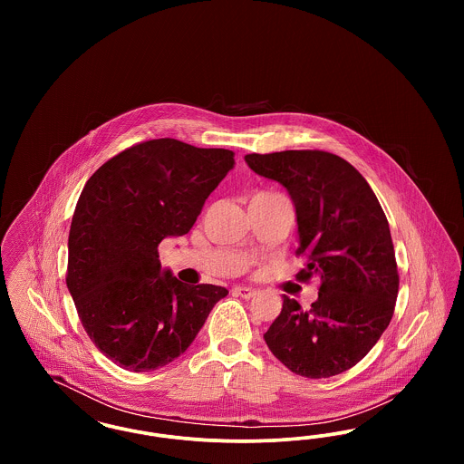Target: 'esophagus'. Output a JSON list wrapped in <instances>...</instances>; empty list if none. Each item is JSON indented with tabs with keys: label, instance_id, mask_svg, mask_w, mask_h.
<instances>
[{
	"label": "esophagus",
	"instance_id": "1",
	"mask_svg": "<svg viewBox=\"0 0 464 464\" xmlns=\"http://www.w3.org/2000/svg\"><path fill=\"white\" fill-rule=\"evenodd\" d=\"M233 292L237 294V295H240L243 299H252V297H256V290L254 288L248 287H235L233 288Z\"/></svg>",
	"mask_w": 464,
	"mask_h": 464
}]
</instances>
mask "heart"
<instances>
[{
	"label": "heart",
	"mask_w": 464,
	"mask_h": 464,
	"mask_svg": "<svg viewBox=\"0 0 464 464\" xmlns=\"http://www.w3.org/2000/svg\"><path fill=\"white\" fill-rule=\"evenodd\" d=\"M261 195H273V193H261Z\"/></svg>",
	"instance_id": "obj_1"
}]
</instances>
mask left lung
Instances as JSON below:
<instances>
[{
	"mask_svg": "<svg viewBox=\"0 0 464 464\" xmlns=\"http://www.w3.org/2000/svg\"><path fill=\"white\" fill-rule=\"evenodd\" d=\"M278 180L294 201L299 282L318 278V299L303 309L284 295L266 344L294 374H341L372 350L392 322L398 295L395 248L372 188L352 163L318 150L245 156Z\"/></svg>",
	"mask_w": 464,
	"mask_h": 464,
	"instance_id": "8db88e82",
	"label": "left lung"
}]
</instances>
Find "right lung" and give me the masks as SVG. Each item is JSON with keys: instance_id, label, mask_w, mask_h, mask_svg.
Masks as SVG:
<instances>
[{"instance_id": "add662e5", "label": "right lung", "mask_w": 464, "mask_h": 464, "mask_svg": "<svg viewBox=\"0 0 464 464\" xmlns=\"http://www.w3.org/2000/svg\"><path fill=\"white\" fill-rule=\"evenodd\" d=\"M235 153L153 139L112 156L90 177L69 229L66 284L99 352L130 372L156 371L195 341L218 285L161 271L158 245L186 235Z\"/></svg>"}]
</instances>
